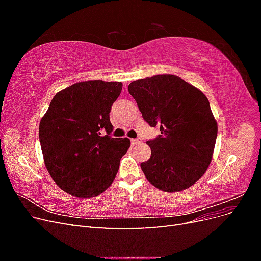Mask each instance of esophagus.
I'll return each mask as SVG.
<instances>
[{
  "label": "esophagus",
  "instance_id": "esophagus-1",
  "mask_svg": "<svg viewBox=\"0 0 261 261\" xmlns=\"http://www.w3.org/2000/svg\"><path fill=\"white\" fill-rule=\"evenodd\" d=\"M130 141H132V145H133V146H136V145H138V144L141 143V139H140V138H135V139H132Z\"/></svg>",
  "mask_w": 261,
  "mask_h": 261
}]
</instances>
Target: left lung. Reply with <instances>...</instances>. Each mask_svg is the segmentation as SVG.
Instances as JSON below:
<instances>
[{
	"label": "left lung",
	"instance_id": "8db88e82",
	"mask_svg": "<svg viewBox=\"0 0 261 261\" xmlns=\"http://www.w3.org/2000/svg\"><path fill=\"white\" fill-rule=\"evenodd\" d=\"M128 91L144 120L161 130L147 141L151 156L140 163L146 178L170 193L194 185L209 167L218 134L207 97L174 75L141 78Z\"/></svg>",
	"mask_w": 261,
	"mask_h": 261
}]
</instances>
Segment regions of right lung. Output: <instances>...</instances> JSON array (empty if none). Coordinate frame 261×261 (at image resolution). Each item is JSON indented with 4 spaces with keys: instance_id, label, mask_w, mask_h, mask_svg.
I'll return each instance as SVG.
<instances>
[{
    "instance_id": "1",
    "label": "right lung",
    "mask_w": 261,
    "mask_h": 261,
    "mask_svg": "<svg viewBox=\"0 0 261 261\" xmlns=\"http://www.w3.org/2000/svg\"><path fill=\"white\" fill-rule=\"evenodd\" d=\"M122 87L118 82L76 83L55 94L41 118L39 140L46 170L69 195L96 197L116 176L130 146L128 138L110 136V112Z\"/></svg>"
}]
</instances>
